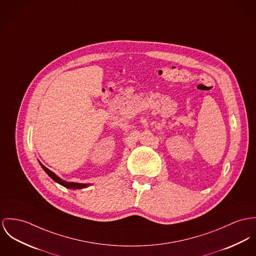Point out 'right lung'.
<instances>
[{"instance_id": "1", "label": "right lung", "mask_w": 256, "mask_h": 256, "mask_svg": "<svg viewBox=\"0 0 256 256\" xmlns=\"http://www.w3.org/2000/svg\"><path fill=\"white\" fill-rule=\"evenodd\" d=\"M40 166L42 168V170L46 172V174L48 176L50 177L52 180H54L56 183H58L60 185L68 188V189H82V188H86L88 186H90V184H84V183H77V182H68V181H65L63 179H61L60 177L58 176L54 172H52V170H50L48 168H46L42 164H40Z\"/></svg>"}]
</instances>
